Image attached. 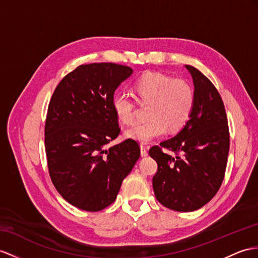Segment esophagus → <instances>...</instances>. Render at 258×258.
<instances>
[{"instance_id": "34e87169", "label": "esophagus", "mask_w": 258, "mask_h": 258, "mask_svg": "<svg viewBox=\"0 0 258 258\" xmlns=\"http://www.w3.org/2000/svg\"><path fill=\"white\" fill-rule=\"evenodd\" d=\"M140 150H141V156H147L148 155V149L146 148V146L141 144Z\"/></svg>"}]
</instances>
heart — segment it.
<instances>
[{"label":"heart","mask_w":258,"mask_h":258,"mask_svg":"<svg viewBox=\"0 0 258 258\" xmlns=\"http://www.w3.org/2000/svg\"><path fill=\"white\" fill-rule=\"evenodd\" d=\"M136 98L141 104H149L150 120L128 129L124 136L141 143H148L164 136L168 130L183 128L190 118L195 103L191 85L183 79H172L167 75L148 72L134 84ZM117 118L124 124L136 119V103L127 93L118 92L111 99Z\"/></svg>","instance_id":"b5f03b06"}]
</instances>
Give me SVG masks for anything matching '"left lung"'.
Returning a JSON list of instances; mask_svg holds the SVG:
<instances>
[{
  "instance_id": "8db88e82",
  "label": "left lung",
  "mask_w": 258,
  "mask_h": 258,
  "mask_svg": "<svg viewBox=\"0 0 258 258\" xmlns=\"http://www.w3.org/2000/svg\"><path fill=\"white\" fill-rule=\"evenodd\" d=\"M195 103L184 128L149 153L158 163L153 176V190L166 208L189 212L202 208L215 197L224 178L230 134L225 108L216 86L191 66ZM171 149L172 157L162 152Z\"/></svg>"
}]
</instances>
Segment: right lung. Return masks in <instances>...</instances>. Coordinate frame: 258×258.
I'll return each instance as SVG.
<instances>
[{"mask_svg": "<svg viewBox=\"0 0 258 258\" xmlns=\"http://www.w3.org/2000/svg\"><path fill=\"white\" fill-rule=\"evenodd\" d=\"M133 72L116 63L82 64L61 80L50 99L45 124L49 175L63 199L79 209L95 212L114 203L140 158L133 139L106 149L120 133L112 96Z\"/></svg>", "mask_w": 258, "mask_h": 258, "instance_id": "right-lung-1", "label": "right lung"}]
</instances>
